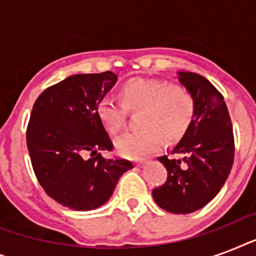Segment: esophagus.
<instances>
[{
    "instance_id": "1",
    "label": "esophagus",
    "mask_w": 256,
    "mask_h": 256,
    "mask_svg": "<svg viewBox=\"0 0 256 256\" xmlns=\"http://www.w3.org/2000/svg\"><path fill=\"white\" fill-rule=\"evenodd\" d=\"M146 164H148V160H140V162H136V168H144Z\"/></svg>"
}]
</instances>
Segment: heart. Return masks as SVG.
Returning a JSON list of instances; mask_svg holds the SVG:
<instances>
[{
    "mask_svg": "<svg viewBox=\"0 0 256 256\" xmlns=\"http://www.w3.org/2000/svg\"><path fill=\"white\" fill-rule=\"evenodd\" d=\"M120 100L104 96L96 112L106 130L116 132L124 128L128 110L140 108L138 124L144 128L124 132L116 142L120 156L132 160L158 152L164 138L168 142L182 138L195 112L194 98L184 86L162 80H130L120 88Z\"/></svg>",
    "mask_w": 256,
    "mask_h": 256,
    "instance_id": "b5f03b06",
    "label": "heart"
}]
</instances>
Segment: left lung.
Masks as SVG:
<instances>
[{"instance_id": "left-lung-1", "label": "left lung", "mask_w": 256, "mask_h": 256, "mask_svg": "<svg viewBox=\"0 0 256 256\" xmlns=\"http://www.w3.org/2000/svg\"><path fill=\"white\" fill-rule=\"evenodd\" d=\"M179 82L194 98L191 124L172 148L182 160L158 158L168 179L152 190L156 204L172 214H188L206 206L226 182L234 162V132L223 96L208 80L179 72Z\"/></svg>"}]
</instances>
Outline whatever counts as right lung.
Masks as SVG:
<instances>
[{
    "label": "right lung",
    "instance_id": "obj_1",
    "mask_svg": "<svg viewBox=\"0 0 256 256\" xmlns=\"http://www.w3.org/2000/svg\"><path fill=\"white\" fill-rule=\"evenodd\" d=\"M112 72L76 74L50 86L33 104L26 144L34 174L45 192L72 210H94L108 202L128 160H106L112 142L98 116V102L114 86Z\"/></svg>",
    "mask_w": 256,
    "mask_h": 256
}]
</instances>
